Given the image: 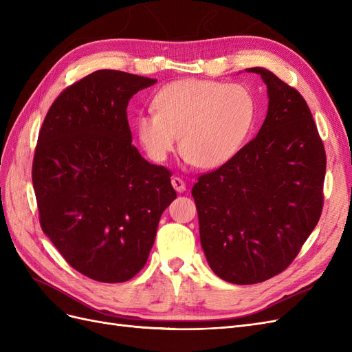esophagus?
Returning a JSON list of instances; mask_svg holds the SVG:
<instances>
[{"mask_svg": "<svg viewBox=\"0 0 352 352\" xmlns=\"http://www.w3.org/2000/svg\"><path fill=\"white\" fill-rule=\"evenodd\" d=\"M172 185H173V188L177 190V192H184V190L186 189V185H185L182 177L173 176V177H172Z\"/></svg>", "mask_w": 352, "mask_h": 352, "instance_id": "esophagus-1", "label": "esophagus"}]
</instances>
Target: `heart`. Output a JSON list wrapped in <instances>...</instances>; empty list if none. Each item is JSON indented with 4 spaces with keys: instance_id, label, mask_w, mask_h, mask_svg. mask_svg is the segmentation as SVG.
<instances>
[{
    "instance_id": "b5f03b06",
    "label": "heart",
    "mask_w": 352,
    "mask_h": 352,
    "mask_svg": "<svg viewBox=\"0 0 352 352\" xmlns=\"http://www.w3.org/2000/svg\"><path fill=\"white\" fill-rule=\"evenodd\" d=\"M154 113L136 119V135L145 153L162 163L180 148L188 163L202 168L225 164L251 131L255 101L238 83L185 79L168 83L153 100Z\"/></svg>"
}]
</instances>
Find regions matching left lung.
I'll list each match as a JSON object with an SVG mask.
<instances>
[{"instance_id":"left-lung-1","label":"left lung","mask_w":352,"mask_h":352,"mask_svg":"<svg viewBox=\"0 0 352 352\" xmlns=\"http://www.w3.org/2000/svg\"><path fill=\"white\" fill-rule=\"evenodd\" d=\"M269 109L258 135L192 188L201 247L220 279L252 285L282 273L323 208L326 153L302 95L263 67Z\"/></svg>"}]
</instances>
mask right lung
I'll list each match as a JSON object with an SVG mask.
<instances>
[{"instance_id":"add662e5","label":"right lung","mask_w":352,"mask_h":352,"mask_svg":"<svg viewBox=\"0 0 352 352\" xmlns=\"http://www.w3.org/2000/svg\"><path fill=\"white\" fill-rule=\"evenodd\" d=\"M157 79L97 70L63 91L38 136L32 182L45 235L74 270L119 283L145 263L176 198L170 170L132 145L127 104Z\"/></svg>"}]
</instances>
